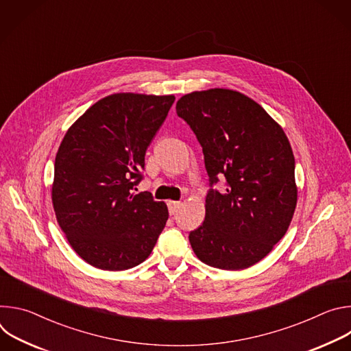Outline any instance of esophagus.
Returning a JSON list of instances; mask_svg holds the SVG:
<instances>
[{"label":"esophagus","instance_id":"1","mask_svg":"<svg viewBox=\"0 0 351 351\" xmlns=\"http://www.w3.org/2000/svg\"><path fill=\"white\" fill-rule=\"evenodd\" d=\"M180 206H182V203L180 202H168V210H169V214L171 215H175L178 211H179V208H180Z\"/></svg>","mask_w":351,"mask_h":351}]
</instances>
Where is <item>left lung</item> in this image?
I'll return each instance as SVG.
<instances>
[{
	"label": "left lung",
	"mask_w": 351,
	"mask_h": 351,
	"mask_svg": "<svg viewBox=\"0 0 351 351\" xmlns=\"http://www.w3.org/2000/svg\"><path fill=\"white\" fill-rule=\"evenodd\" d=\"M176 114L203 147L213 186L203 225L190 232L194 254L210 267L245 269L285 236L297 206L294 156L282 126L250 97L229 88L180 97Z\"/></svg>",
	"instance_id": "obj_1"
}]
</instances>
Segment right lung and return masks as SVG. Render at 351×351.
Masks as SVG:
<instances>
[{
  "label": "right lung",
  "mask_w": 351,
  "mask_h": 351,
  "mask_svg": "<svg viewBox=\"0 0 351 351\" xmlns=\"http://www.w3.org/2000/svg\"><path fill=\"white\" fill-rule=\"evenodd\" d=\"M173 101L175 95L115 93L98 99L64 136L51 198L60 228L87 264L123 271L152 254L168 207L133 187Z\"/></svg>",
  "instance_id": "1"
}]
</instances>
